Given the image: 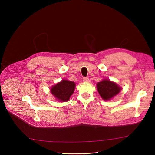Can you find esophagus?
<instances>
[{"mask_svg": "<svg viewBox=\"0 0 155 155\" xmlns=\"http://www.w3.org/2000/svg\"><path fill=\"white\" fill-rule=\"evenodd\" d=\"M83 81L84 83H88V82L90 81V80H89V78H83Z\"/></svg>", "mask_w": 155, "mask_h": 155, "instance_id": "34e87169", "label": "esophagus"}]
</instances>
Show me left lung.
Returning <instances> with one entry per match:
<instances>
[{"instance_id": "obj_1", "label": "left lung", "mask_w": 155, "mask_h": 155, "mask_svg": "<svg viewBox=\"0 0 155 155\" xmlns=\"http://www.w3.org/2000/svg\"><path fill=\"white\" fill-rule=\"evenodd\" d=\"M98 94L104 101H109L120 92L121 88L109 79H104L97 84Z\"/></svg>"}]
</instances>
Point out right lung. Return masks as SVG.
<instances>
[{"label": "right lung", "mask_w": 155, "mask_h": 155, "mask_svg": "<svg viewBox=\"0 0 155 155\" xmlns=\"http://www.w3.org/2000/svg\"><path fill=\"white\" fill-rule=\"evenodd\" d=\"M75 87L76 84L74 82L63 79L61 82L52 86L51 93L58 101L67 102L73 94Z\"/></svg>", "instance_id": "right-lung-1"}]
</instances>
